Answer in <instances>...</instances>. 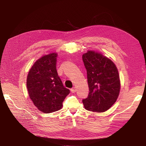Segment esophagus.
<instances>
[{"label": "esophagus", "mask_w": 146, "mask_h": 146, "mask_svg": "<svg viewBox=\"0 0 146 146\" xmlns=\"http://www.w3.org/2000/svg\"><path fill=\"white\" fill-rule=\"evenodd\" d=\"M76 89L75 87H73L72 89H70L71 92H72V93H74V92H76Z\"/></svg>", "instance_id": "1"}]
</instances>
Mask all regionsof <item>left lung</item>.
Instances as JSON below:
<instances>
[{
  "instance_id": "obj_1",
  "label": "left lung",
  "mask_w": 146,
  "mask_h": 146,
  "mask_svg": "<svg viewBox=\"0 0 146 146\" xmlns=\"http://www.w3.org/2000/svg\"><path fill=\"white\" fill-rule=\"evenodd\" d=\"M87 70L89 93L82 100L85 109L105 112L114 105L119 97L120 82L115 65L102 53L88 51L82 55Z\"/></svg>"
}]
</instances>
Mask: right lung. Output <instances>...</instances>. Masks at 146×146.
Segmentation results:
<instances>
[{"label": "right lung", "mask_w": 146, "mask_h": 146, "mask_svg": "<svg viewBox=\"0 0 146 146\" xmlns=\"http://www.w3.org/2000/svg\"><path fill=\"white\" fill-rule=\"evenodd\" d=\"M57 53L43 56L32 65L27 74V88L29 97L38 110L51 113L60 110L70 94L56 70Z\"/></svg>", "instance_id": "add662e5"}]
</instances>
